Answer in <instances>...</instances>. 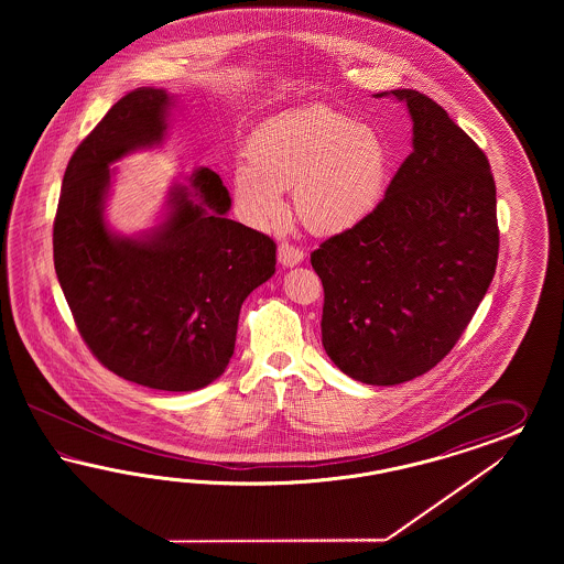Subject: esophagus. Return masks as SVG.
Masks as SVG:
<instances>
[{"label": "esophagus", "mask_w": 564, "mask_h": 564, "mask_svg": "<svg viewBox=\"0 0 564 564\" xmlns=\"http://www.w3.org/2000/svg\"><path fill=\"white\" fill-rule=\"evenodd\" d=\"M304 260V250L291 246V243H281L279 246V262L283 267H297Z\"/></svg>", "instance_id": "esophagus-1"}]
</instances>
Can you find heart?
Segmentation results:
<instances>
[{"label": "heart", "instance_id": "b5f03b06", "mask_svg": "<svg viewBox=\"0 0 564 564\" xmlns=\"http://www.w3.org/2000/svg\"><path fill=\"white\" fill-rule=\"evenodd\" d=\"M234 167V200L241 219L267 229L285 217L283 189L307 229L337 236L368 221L393 182L384 137L361 121L312 105L264 123Z\"/></svg>", "mask_w": 564, "mask_h": 564}]
</instances>
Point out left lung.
<instances>
[{"instance_id":"1","label":"left lung","mask_w":564,"mask_h":564,"mask_svg":"<svg viewBox=\"0 0 564 564\" xmlns=\"http://www.w3.org/2000/svg\"><path fill=\"white\" fill-rule=\"evenodd\" d=\"M408 105L410 156L375 215L312 252L325 288L326 356L354 380L393 387L426 375L459 341L498 260L496 186L478 144L426 95Z\"/></svg>"}]
</instances>
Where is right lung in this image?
<instances>
[{
	"label": "right lung",
	"mask_w": 564,
	"mask_h": 564,
	"mask_svg": "<svg viewBox=\"0 0 564 564\" xmlns=\"http://www.w3.org/2000/svg\"><path fill=\"white\" fill-rule=\"evenodd\" d=\"M173 105L163 88H137L80 142L62 182L53 262L76 326L107 370L186 393L225 372L241 304L273 276L276 246L227 219L229 192L208 167L171 186L153 229L121 236L109 227L111 165L159 147Z\"/></svg>",
	"instance_id": "1"
}]
</instances>
